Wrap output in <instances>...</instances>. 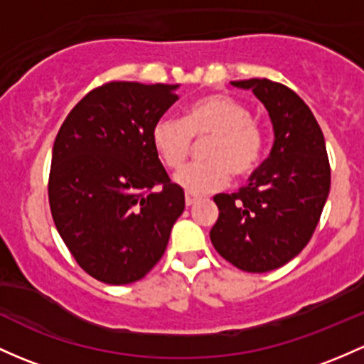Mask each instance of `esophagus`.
I'll return each mask as SVG.
<instances>
[{"label": "esophagus", "instance_id": "34e87169", "mask_svg": "<svg viewBox=\"0 0 364 364\" xmlns=\"http://www.w3.org/2000/svg\"><path fill=\"white\" fill-rule=\"evenodd\" d=\"M199 198L194 194H186V206H193L194 203H198Z\"/></svg>", "mask_w": 364, "mask_h": 364}]
</instances>
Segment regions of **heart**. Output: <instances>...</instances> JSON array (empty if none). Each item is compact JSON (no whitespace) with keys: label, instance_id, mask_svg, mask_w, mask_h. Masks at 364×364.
Segmentation results:
<instances>
[{"label":"heart","instance_id":"obj_1","mask_svg":"<svg viewBox=\"0 0 364 364\" xmlns=\"http://www.w3.org/2000/svg\"><path fill=\"white\" fill-rule=\"evenodd\" d=\"M208 140L203 158L175 175L189 194L220 191L236 177H246L259 166L264 134L245 104L225 95H208L186 109L183 118L165 114L152 124L151 142L163 165L178 170L193 151L194 139Z\"/></svg>","mask_w":364,"mask_h":364}]
</instances>
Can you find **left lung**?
<instances>
[{
	"instance_id": "8db88e82",
	"label": "left lung",
	"mask_w": 364,
	"mask_h": 364,
	"mask_svg": "<svg viewBox=\"0 0 364 364\" xmlns=\"http://www.w3.org/2000/svg\"><path fill=\"white\" fill-rule=\"evenodd\" d=\"M230 85L252 90L265 105L274 144L248 186L213 198L218 218L210 240L241 271H274L302 252L321 217L331 178L324 136L307 104L284 85L265 77Z\"/></svg>"
}]
</instances>
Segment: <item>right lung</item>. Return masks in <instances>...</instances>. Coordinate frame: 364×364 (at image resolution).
Listing matches in <instances>:
<instances>
[{
  "label": "right lung",
  "mask_w": 364,
  "mask_h": 364,
  "mask_svg": "<svg viewBox=\"0 0 364 364\" xmlns=\"http://www.w3.org/2000/svg\"><path fill=\"white\" fill-rule=\"evenodd\" d=\"M178 85L111 81L92 90L55 136L48 201L80 267L107 284L142 279L186 208L151 142Z\"/></svg>",
  "instance_id": "add662e5"
}]
</instances>
